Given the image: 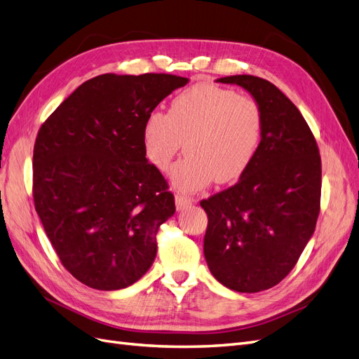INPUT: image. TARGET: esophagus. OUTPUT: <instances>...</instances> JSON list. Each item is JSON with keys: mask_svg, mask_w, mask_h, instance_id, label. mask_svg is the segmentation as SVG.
<instances>
[{"mask_svg": "<svg viewBox=\"0 0 359 359\" xmlns=\"http://www.w3.org/2000/svg\"><path fill=\"white\" fill-rule=\"evenodd\" d=\"M175 203H177V210L182 211V210L189 208V206L193 203V199L184 196V194H177V196H175Z\"/></svg>", "mask_w": 359, "mask_h": 359, "instance_id": "34e87169", "label": "esophagus"}]
</instances>
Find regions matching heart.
Masks as SVG:
<instances>
[{"instance_id":"heart-1","label":"heart","mask_w":359,"mask_h":359,"mask_svg":"<svg viewBox=\"0 0 359 359\" xmlns=\"http://www.w3.org/2000/svg\"><path fill=\"white\" fill-rule=\"evenodd\" d=\"M264 135V112L247 95L212 83L181 91L169 112H151L144 124L148 160L166 170L186 142L187 156L170 170L173 187L199 191L215 180L229 184L253 161Z\"/></svg>"}]
</instances>
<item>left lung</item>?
I'll list each match as a JSON object with an SVG mask.
<instances>
[{
    "label": "left lung",
    "instance_id": "8db88e82",
    "mask_svg": "<svg viewBox=\"0 0 359 359\" xmlns=\"http://www.w3.org/2000/svg\"><path fill=\"white\" fill-rule=\"evenodd\" d=\"M238 85L260 104L264 135L235 186L202 201L208 215L203 255L226 287L255 293L278 285L306 248L320 208L322 165L309 124L276 85L252 74Z\"/></svg>",
    "mask_w": 359,
    "mask_h": 359
}]
</instances>
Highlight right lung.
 I'll list each match as a JSON object with an SVG mask.
<instances>
[{"mask_svg": "<svg viewBox=\"0 0 359 359\" xmlns=\"http://www.w3.org/2000/svg\"><path fill=\"white\" fill-rule=\"evenodd\" d=\"M189 79L106 73L83 82L39 130L36 211L69 273L97 290L128 287L153 265L175 199L144 148L147 116Z\"/></svg>", "mask_w": 359, "mask_h": 359, "instance_id": "right-lung-1", "label": "right lung"}]
</instances>
